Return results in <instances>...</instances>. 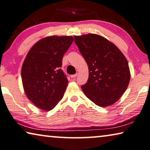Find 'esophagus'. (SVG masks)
<instances>
[{
    "instance_id": "1",
    "label": "esophagus",
    "mask_w": 150,
    "mask_h": 150,
    "mask_svg": "<svg viewBox=\"0 0 150 150\" xmlns=\"http://www.w3.org/2000/svg\"><path fill=\"white\" fill-rule=\"evenodd\" d=\"M77 75H78V74H74V75H71L70 76V77L72 78H76L77 76Z\"/></svg>"
}]
</instances>
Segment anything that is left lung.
<instances>
[{"label": "left lung", "mask_w": 150, "mask_h": 150, "mask_svg": "<svg viewBox=\"0 0 150 150\" xmlns=\"http://www.w3.org/2000/svg\"><path fill=\"white\" fill-rule=\"evenodd\" d=\"M74 38L89 70L87 82L81 87L86 96L100 107L116 103L130 80L126 58L114 43L98 34Z\"/></svg>", "instance_id": "left-lung-1"}]
</instances>
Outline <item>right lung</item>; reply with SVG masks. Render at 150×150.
Returning <instances> with one entry per match:
<instances>
[{
    "instance_id": "add662e5",
    "label": "right lung",
    "mask_w": 150,
    "mask_h": 150,
    "mask_svg": "<svg viewBox=\"0 0 150 150\" xmlns=\"http://www.w3.org/2000/svg\"><path fill=\"white\" fill-rule=\"evenodd\" d=\"M73 41L72 36H47L27 53L21 68L23 88L29 100L40 110L50 111L63 98L68 80L60 68Z\"/></svg>"
}]
</instances>
